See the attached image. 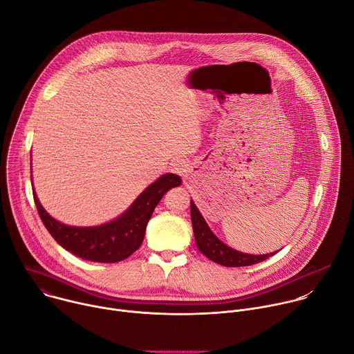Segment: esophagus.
I'll return each instance as SVG.
<instances>
[{"mask_svg": "<svg viewBox=\"0 0 354 354\" xmlns=\"http://www.w3.org/2000/svg\"><path fill=\"white\" fill-rule=\"evenodd\" d=\"M172 169H174L175 174H179V175L185 176L190 171V165H189V162L186 160L180 158V160H175L172 162Z\"/></svg>", "mask_w": 354, "mask_h": 354, "instance_id": "esophagus-1", "label": "esophagus"}]
</instances>
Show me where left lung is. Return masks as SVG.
I'll list each match as a JSON object with an SVG mask.
<instances>
[{"label": "left lung", "instance_id": "1", "mask_svg": "<svg viewBox=\"0 0 354 354\" xmlns=\"http://www.w3.org/2000/svg\"><path fill=\"white\" fill-rule=\"evenodd\" d=\"M190 217H192V225L194 232V241L198 250L210 261L221 266H225V268L250 266V265L266 261L268 258L273 257L276 252H279L276 250L266 255H250V254H243V252L230 248L223 241H220L216 236V234L210 230L203 216L200 214L198 209L193 203V200H190Z\"/></svg>", "mask_w": 354, "mask_h": 354}]
</instances>
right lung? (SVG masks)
I'll use <instances>...</instances> for the list:
<instances>
[{"mask_svg":"<svg viewBox=\"0 0 354 354\" xmlns=\"http://www.w3.org/2000/svg\"><path fill=\"white\" fill-rule=\"evenodd\" d=\"M32 180V176H30ZM182 183L175 174H165L133 201V205L118 218L96 227L66 225L50 216L33 189L37 213L57 243L73 255L99 263H116L124 261L142 243L147 224L164 194Z\"/></svg>","mask_w":354,"mask_h":354,"instance_id":"obj_1","label":"right lung"}]
</instances>
